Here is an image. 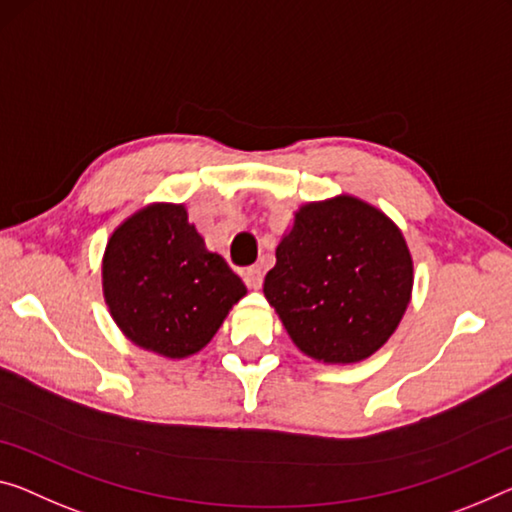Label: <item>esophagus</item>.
Instances as JSON below:
<instances>
[{
    "label": "esophagus",
    "mask_w": 512,
    "mask_h": 512,
    "mask_svg": "<svg viewBox=\"0 0 512 512\" xmlns=\"http://www.w3.org/2000/svg\"><path fill=\"white\" fill-rule=\"evenodd\" d=\"M242 279H245L249 288L258 290V288H261V283H263V270L258 265H251V267H247L245 272H242Z\"/></svg>",
    "instance_id": "obj_1"
}]
</instances>
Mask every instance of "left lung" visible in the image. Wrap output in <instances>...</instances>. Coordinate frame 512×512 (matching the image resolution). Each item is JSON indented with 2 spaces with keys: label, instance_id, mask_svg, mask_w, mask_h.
Instances as JSON below:
<instances>
[{
  "label": "left lung",
  "instance_id": "1",
  "mask_svg": "<svg viewBox=\"0 0 512 512\" xmlns=\"http://www.w3.org/2000/svg\"><path fill=\"white\" fill-rule=\"evenodd\" d=\"M412 281V256L398 226L343 194L295 212L263 293L304 355L355 364L396 332Z\"/></svg>",
  "mask_w": 512,
  "mask_h": 512
}]
</instances>
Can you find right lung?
Here are the masks:
<instances>
[{
  "label": "right lung",
  "instance_id": "right-lung-1",
  "mask_svg": "<svg viewBox=\"0 0 512 512\" xmlns=\"http://www.w3.org/2000/svg\"><path fill=\"white\" fill-rule=\"evenodd\" d=\"M102 293L132 343L183 359L206 348L247 288L222 256L206 249L185 206L153 203L109 238Z\"/></svg>",
  "mask_w": 512,
  "mask_h": 512
}]
</instances>
